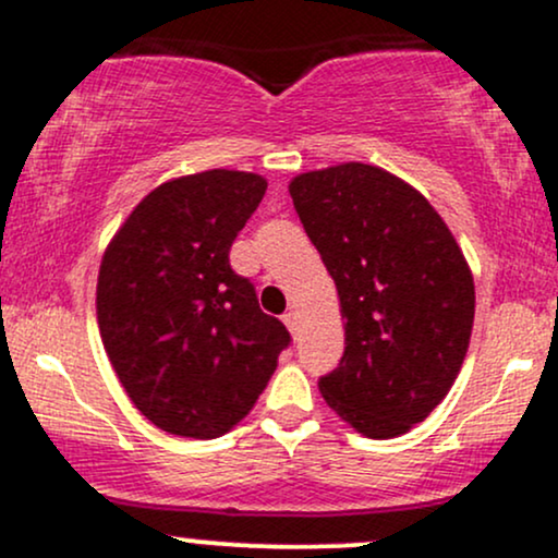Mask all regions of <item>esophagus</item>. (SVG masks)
<instances>
[{"label":"esophagus","instance_id":"esophagus-1","mask_svg":"<svg viewBox=\"0 0 558 558\" xmlns=\"http://www.w3.org/2000/svg\"><path fill=\"white\" fill-rule=\"evenodd\" d=\"M283 323H286V328L293 332V336H296L299 332V312L296 310H288L286 315H283Z\"/></svg>","mask_w":558,"mask_h":558}]
</instances>
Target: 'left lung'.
<instances>
[{
    "instance_id": "1",
    "label": "left lung",
    "mask_w": 558,
    "mask_h": 558,
    "mask_svg": "<svg viewBox=\"0 0 558 558\" xmlns=\"http://www.w3.org/2000/svg\"><path fill=\"white\" fill-rule=\"evenodd\" d=\"M288 191L341 301L345 349L319 393L364 438L409 433L470 349L475 280L462 248L414 185L375 165L301 172Z\"/></svg>"
}]
</instances>
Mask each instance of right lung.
I'll return each mask as SVG.
<instances>
[{
	"instance_id": "1",
	"label": "right lung",
	"mask_w": 558,
	"mask_h": 558,
	"mask_svg": "<svg viewBox=\"0 0 558 558\" xmlns=\"http://www.w3.org/2000/svg\"><path fill=\"white\" fill-rule=\"evenodd\" d=\"M265 191L257 172L172 178L107 243L96 280L101 343L128 399L159 430L196 440L233 430L291 341L228 262Z\"/></svg>"
}]
</instances>
